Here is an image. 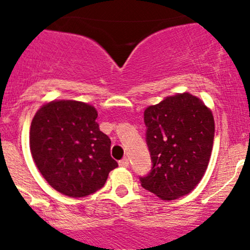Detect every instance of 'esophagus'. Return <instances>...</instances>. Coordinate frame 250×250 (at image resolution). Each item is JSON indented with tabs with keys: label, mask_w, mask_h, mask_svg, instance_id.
Returning <instances> with one entry per match:
<instances>
[{
	"label": "esophagus",
	"mask_w": 250,
	"mask_h": 250,
	"mask_svg": "<svg viewBox=\"0 0 250 250\" xmlns=\"http://www.w3.org/2000/svg\"><path fill=\"white\" fill-rule=\"evenodd\" d=\"M119 165H120V167H125V168H127L128 166H129V160L127 159V157H125V159H122L121 161L119 162Z\"/></svg>",
	"instance_id": "obj_1"
}]
</instances>
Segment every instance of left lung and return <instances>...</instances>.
Wrapping results in <instances>:
<instances>
[{
	"mask_svg": "<svg viewBox=\"0 0 250 250\" xmlns=\"http://www.w3.org/2000/svg\"><path fill=\"white\" fill-rule=\"evenodd\" d=\"M153 168L142 187L163 201L186 196L202 180L215 134L210 108L186 93L167 96L145 110Z\"/></svg>",
	"mask_w": 250,
	"mask_h": 250,
	"instance_id": "8db88e82",
	"label": "left lung"
}]
</instances>
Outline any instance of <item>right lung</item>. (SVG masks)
I'll use <instances>...</instances> for the list:
<instances>
[{
    "label": "right lung",
    "instance_id": "1",
    "mask_svg": "<svg viewBox=\"0 0 250 250\" xmlns=\"http://www.w3.org/2000/svg\"><path fill=\"white\" fill-rule=\"evenodd\" d=\"M94 105L54 100L41 105L30 125L29 146L37 169L55 190L83 197L104 186L117 162L110 139L96 122Z\"/></svg>",
    "mask_w": 250,
    "mask_h": 250
}]
</instances>
